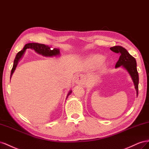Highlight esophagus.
<instances>
[{"label": "esophagus", "mask_w": 149, "mask_h": 149, "mask_svg": "<svg viewBox=\"0 0 149 149\" xmlns=\"http://www.w3.org/2000/svg\"><path fill=\"white\" fill-rule=\"evenodd\" d=\"M75 82L76 84H78L80 85H84L85 84V83H86V77H85V76L84 75L80 74L76 77Z\"/></svg>", "instance_id": "1"}]
</instances>
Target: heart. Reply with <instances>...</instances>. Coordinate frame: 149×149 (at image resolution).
I'll list each match as a JSON object with an SVG mask.
<instances>
[{
    "mask_svg": "<svg viewBox=\"0 0 149 149\" xmlns=\"http://www.w3.org/2000/svg\"><path fill=\"white\" fill-rule=\"evenodd\" d=\"M104 57L102 56H100V55H96V56H93L92 58V63L95 66H97L99 65L100 63L104 61Z\"/></svg>",
    "mask_w": 149,
    "mask_h": 149,
    "instance_id": "1",
    "label": "heart"
}]
</instances>
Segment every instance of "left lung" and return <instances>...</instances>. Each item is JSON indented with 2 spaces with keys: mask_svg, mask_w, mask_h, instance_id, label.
I'll use <instances>...</instances> for the list:
<instances>
[{
  "mask_svg": "<svg viewBox=\"0 0 149 149\" xmlns=\"http://www.w3.org/2000/svg\"><path fill=\"white\" fill-rule=\"evenodd\" d=\"M110 49L112 52L120 55V57L116 64V67L122 65L129 72L134 81L135 88L137 91V95H138L139 74L137 70V62H136L135 58L132 56L125 48L121 46H114L110 47Z\"/></svg>",
  "mask_w": 149,
  "mask_h": 149,
  "instance_id": "8db88e82",
  "label": "left lung"
}]
</instances>
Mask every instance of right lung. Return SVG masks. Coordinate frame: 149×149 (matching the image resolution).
Returning <instances> with one entry per match:
<instances>
[{
	"instance_id": "1",
	"label": "right lung",
	"mask_w": 149,
	"mask_h": 149,
	"mask_svg": "<svg viewBox=\"0 0 149 149\" xmlns=\"http://www.w3.org/2000/svg\"><path fill=\"white\" fill-rule=\"evenodd\" d=\"M32 49L34 50L38 54H42V56H57V55H58L60 54V52H59V49H54L53 50H51L50 47L49 45H46L45 44H39V43H29L25 44L24 47L22 50H20V52H19L17 54L15 60L14 62V65L13 67H12V70H11V74H10V78L12 74L14 73V70H15V68L17 65V63L20 59V58L22 57L23 56V54H24L25 50L27 49ZM71 93V91L69 93L67 97L70 95V93Z\"/></svg>"
}]
</instances>
